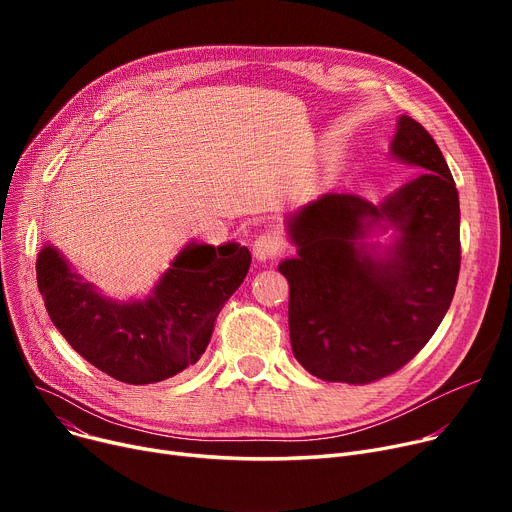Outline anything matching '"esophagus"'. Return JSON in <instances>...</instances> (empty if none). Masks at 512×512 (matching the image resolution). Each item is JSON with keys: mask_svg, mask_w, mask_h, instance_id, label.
Here are the masks:
<instances>
[{"mask_svg": "<svg viewBox=\"0 0 512 512\" xmlns=\"http://www.w3.org/2000/svg\"><path fill=\"white\" fill-rule=\"evenodd\" d=\"M282 251V240L276 232L265 230L253 240V255L257 261H267Z\"/></svg>", "mask_w": 512, "mask_h": 512, "instance_id": "esophagus-1", "label": "esophagus"}]
</instances>
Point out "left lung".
<instances>
[{
  "instance_id": "1",
  "label": "left lung",
  "mask_w": 512,
  "mask_h": 512,
  "mask_svg": "<svg viewBox=\"0 0 512 512\" xmlns=\"http://www.w3.org/2000/svg\"><path fill=\"white\" fill-rule=\"evenodd\" d=\"M390 155L423 172L369 203L324 193L286 222L297 257L288 328L297 361L319 380L369 384L407 365L434 336L461 270L459 191L436 141L400 116ZM393 230L390 246L370 238Z\"/></svg>"
}]
</instances>
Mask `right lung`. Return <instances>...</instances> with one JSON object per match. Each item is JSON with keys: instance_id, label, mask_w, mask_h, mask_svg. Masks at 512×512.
Returning <instances> with one entry per match:
<instances>
[{"instance_id": "obj_1", "label": "right lung", "mask_w": 512, "mask_h": 512, "mask_svg": "<svg viewBox=\"0 0 512 512\" xmlns=\"http://www.w3.org/2000/svg\"><path fill=\"white\" fill-rule=\"evenodd\" d=\"M251 253L238 242L188 245L145 299L116 301L47 245L37 257L45 309L74 351L124 384H155L195 365L222 305L245 280Z\"/></svg>"}]
</instances>
